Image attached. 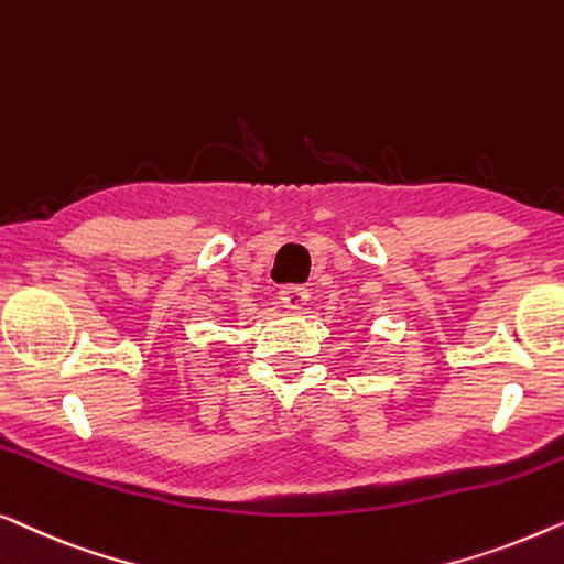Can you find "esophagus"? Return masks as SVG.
<instances>
[{
    "label": "esophagus",
    "instance_id": "obj_1",
    "mask_svg": "<svg viewBox=\"0 0 564 564\" xmlns=\"http://www.w3.org/2000/svg\"><path fill=\"white\" fill-rule=\"evenodd\" d=\"M279 296H281V304L285 308H301L308 301V291L304 289V285H283Z\"/></svg>",
    "mask_w": 564,
    "mask_h": 564
}]
</instances>
